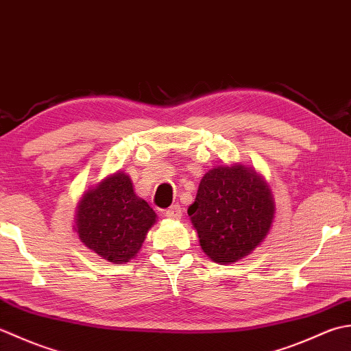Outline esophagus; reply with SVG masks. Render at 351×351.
<instances>
[{
	"label": "esophagus",
	"mask_w": 351,
	"mask_h": 351,
	"mask_svg": "<svg viewBox=\"0 0 351 351\" xmlns=\"http://www.w3.org/2000/svg\"><path fill=\"white\" fill-rule=\"evenodd\" d=\"M165 217L169 219H180L183 217V212H182V207L178 204L171 206L169 209L165 210Z\"/></svg>",
	"instance_id": "esophagus-1"
}]
</instances>
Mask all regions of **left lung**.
Instances as JSON below:
<instances>
[{
    "mask_svg": "<svg viewBox=\"0 0 351 351\" xmlns=\"http://www.w3.org/2000/svg\"><path fill=\"white\" fill-rule=\"evenodd\" d=\"M188 213L204 254L228 265L245 259L265 241L276 203L269 184L254 168L232 163L207 171Z\"/></svg>",
    "mask_w": 351,
    "mask_h": 351,
    "instance_id": "1",
    "label": "left lung"
}]
</instances>
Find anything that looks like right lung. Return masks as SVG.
Segmentation results:
<instances>
[{
  "mask_svg": "<svg viewBox=\"0 0 351 351\" xmlns=\"http://www.w3.org/2000/svg\"><path fill=\"white\" fill-rule=\"evenodd\" d=\"M156 221V212L136 195L130 176L117 171L83 192L74 228L89 250L121 265L138 256Z\"/></svg>",
  "mask_w": 351,
  "mask_h": 351,
  "instance_id": "right-lung-1",
  "label": "right lung"
}]
</instances>
